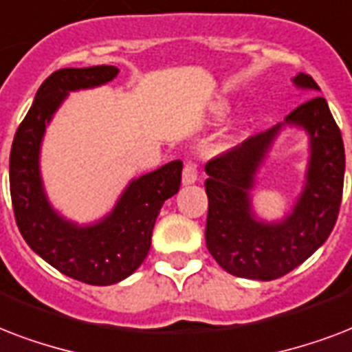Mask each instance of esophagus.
<instances>
[{
  "label": "esophagus",
  "instance_id": "34e87169",
  "mask_svg": "<svg viewBox=\"0 0 352 352\" xmlns=\"http://www.w3.org/2000/svg\"><path fill=\"white\" fill-rule=\"evenodd\" d=\"M198 179V168L195 163H187L184 167V174H182V182L184 185H192Z\"/></svg>",
  "mask_w": 352,
  "mask_h": 352
}]
</instances>
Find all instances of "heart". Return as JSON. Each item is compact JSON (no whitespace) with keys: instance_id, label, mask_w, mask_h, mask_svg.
I'll list each match as a JSON object with an SVG mask.
<instances>
[{"instance_id":"obj_1","label":"heart","mask_w":352,"mask_h":352,"mask_svg":"<svg viewBox=\"0 0 352 352\" xmlns=\"http://www.w3.org/2000/svg\"><path fill=\"white\" fill-rule=\"evenodd\" d=\"M219 113H226V106L224 104L219 106Z\"/></svg>"}]
</instances>
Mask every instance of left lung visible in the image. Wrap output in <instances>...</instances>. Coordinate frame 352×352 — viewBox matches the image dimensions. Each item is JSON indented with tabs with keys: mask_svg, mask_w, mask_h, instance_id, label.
<instances>
[{
	"mask_svg": "<svg viewBox=\"0 0 352 352\" xmlns=\"http://www.w3.org/2000/svg\"><path fill=\"white\" fill-rule=\"evenodd\" d=\"M301 89L320 91L305 73L294 77ZM285 124L309 133L311 157L305 185L293 211L279 223H263L252 214L249 190L263 157ZM209 200L206 244L231 275L272 280L305 263L329 239L336 224L343 192L345 151L342 132L323 97L290 111L285 122L248 138L206 165Z\"/></svg>",
	"mask_w": 352,
	"mask_h": 352,
	"instance_id": "8db88e82",
	"label": "left lung"
}]
</instances>
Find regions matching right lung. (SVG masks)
<instances>
[{
    "mask_svg": "<svg viewBox=\"0 0 352 352\" xmlns=\"http://www.w3.org/2000/svg\"><path fill=\"white\" fill-rule=\"evenodd\" d=\"M117 73L116 65H94L49 75L10 148V198L21 236L53 268L95 287L126 279L145 261L160 209L178 192L184 167L174 160L132 179L111 213L95 224H75L49 204L40 176V146L49 121L69 91L102 86Z\"/></svg>",
    "mask_w": 352,
    "mask_h": 352,
    "instance_id": "1",
    "label": "right lung"
}]
</instances>
